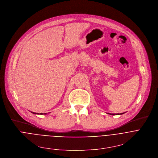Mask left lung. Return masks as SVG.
<instances>
[{
    "label": "left lung",
    "instance_id": "1",
    "mask_svg": "<svg viewBox=\"0 0 158 158\" xmlns=\"http://www.w3.org/2000/svg\"><path fill=\"white\" fill-rule=\"evenodd\" d=\"M124 114V113H121V114H120L122 115V114ZM110 114V115H115V114ZM116 115H119V114H116Z\"/></svg>",
    "mask_w": 158,
    "mask_h": 158
}]
</instances>
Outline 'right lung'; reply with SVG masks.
I'll list each match as a JSON object with an SVG mask.
<instances>
[{"label": "right lung", "instance_id": "right-lung-1", "mask_svg": "<svg viewBox=\"0 0 158 158\" xmlns=\"http://www.w3.org/2000/svg\"><path fill=\"white\" fill-rule=\"evenodd\" d=\"M31 113H32V114H39L38 113H35V112H31ZM40 114H41V115H43V114H44V115H46V114H47L46 113H40Z\"/></svg>", "mask_w": 158, "mask_h": 158}]
</instances>
